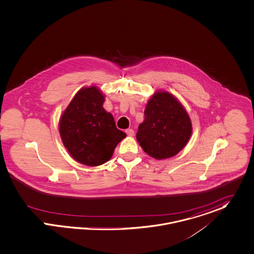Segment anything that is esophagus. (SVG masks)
Here are the masks:
<instances>
[{
	"mask_svg": "<svg viewBox=\"0 0 254 254\" xmlns=\"http://www.w3.org/2000/svg\"><path fill=\"white\" fill-rule=\"evenodd\" d=\"M126 133L127 134V136H133V135H134V131H133V129H131V128L127 129V130H126Z\"/></svg>",
	"mask_w": 254,
	"mask_h": 254,
	"instance_id": "esophagus-1",
	"label": "esophagus"
}]
</instances>
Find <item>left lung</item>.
Wrapping results in <instances>:
<instances>
[{"label": "left lung", "instance_id": "8db88e82", "mask_svg": "<svg viewBox=\"0 0 254 254\" xmlns=\"http://www.w3.org/2000/svg\"><path fill=\"white\" fill-rule=\"evenodd\" d=\"M192 134V123L178 99L168 91H156L149 99L136 139L145 153L157 160L177 155Z\"/></svg>", "mask_w": 254, "mask_h": 254}]
</instances>
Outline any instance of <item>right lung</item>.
Listing matches in <instances>:
<instances>
[{
    "instance_id": "add662e5",
    "label": "right lung",
    "mask_w": 254,
    "mask_h": 254,
    "mask_svg": "<svg viewBox=\"0 0 254 254\" xmlns=\"http://www.w3.org/2000/svg\"><path fill=\"white\" fill-rule=\"evenodd\" d=\"M104 95L95 86L81 88L60 117L59 133L74 160L89 167L108 162L127 134L103 108Z\"/></svg>"
}]
</instances>
